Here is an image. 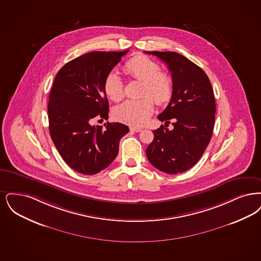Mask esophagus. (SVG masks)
Masks as SVG:
<instances>
[{
	"label": "esophagus",
	"instance_id": "34e87169",
	"mask_svg": "<svg viewBox=\"0 0 261 261\" xmlns=\"http://www.w3.org/2000/svg\"><path fill=\"white\" fill-rule=\"evenodd\" d=\"M130 130H132V132H135V133H139V132H141L142 129L139 128V127H130Z\"/></svg>",
	"mask_w": 261,
	"mask_h": 261
}]
</instances>
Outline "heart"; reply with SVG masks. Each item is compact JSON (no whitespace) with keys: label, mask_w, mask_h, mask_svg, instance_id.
<instances>
[{"label":"heart","mask_w":261,"mask_h":261,"mask_svg":"<svg viewBox=\"0 0 261 261\" xmlns=\"http://www.w3.org/2000/svg\"><path fill=\"white\" fill-rule=\"evenodd\" d=\"M125 72L134 79L142 82V95L151 96L158 105L169 103L173 94V82L169 74L161 72L159 64L144 56L133 57L125 62ZM106 95L113 101H119L124 95V85L116 73H110L103 84ZM154 111V102L148 97L126 100L114 110V117L126 125H144Z\"/></svg>","instance_id":"heart-1"}]
</instances>
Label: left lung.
<instances>
[{
	"label": "left lung",
	"mask_w": 261,
	"mask_h": 261,
	"mask_svg": "<svg viewBox=\"0 0 261 261\" xmlns=\"http://www.w3.org/2000/svg\"><path fill=\"white\" fill-rule=\"evenodd\" d=\"M164 61L171 73L173 94L158 116L161 122L174 121L172 130L161 125L146 148L149 162L170 174L195 166L208 145L215 125L216 100L206 74L191 60L173 51H145Z\"/></svg>",
	"instance_id": "1"
}]
</instances>
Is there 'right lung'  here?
Returning <instances> with one entry per match:
<instances>
[{"mask_svg":"<svg viewBox=\"0 0 261 261\" xmlns=\"http://www.w3.org/2000/svg\"><path fill=\"white\" fill-rule=\"evenodd\" d=\"M125 51H92L67 62L58 71L47 106L49 135L71 169L92 175L105 170L119 152L120 139L129 129L121 123L92 125L108 119L103 84ZM100 121V120H99Z\"/></svg>","mask_w":261,"mask_h":261,"instance_id":"1","label":"right lung"}]
</instances>
